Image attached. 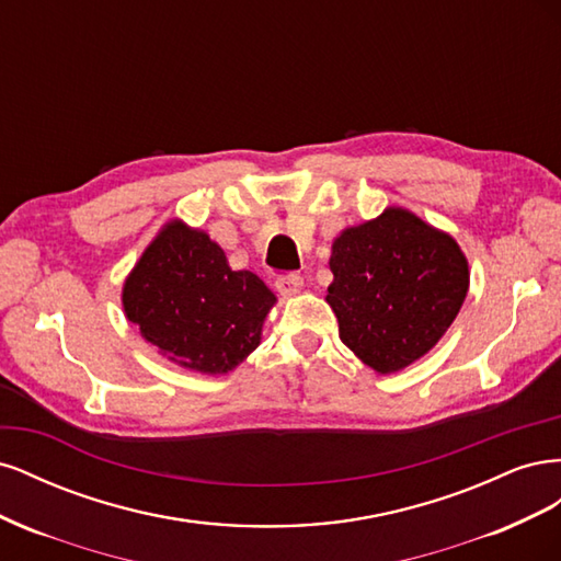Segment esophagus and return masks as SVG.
Masks as SVG:
<instances>
[{"mask_svg":"<svg viewBox=\"0 0 561 561\" xmlns=\"http://www.w3.org/2000/svg\"><path fill=\"white\" fill-rule=\"evenodd\" d=\"M301 285H304V280H301V276H297V274L276 278V287H278V293H280L283 297H295V295L301 290Z\"/></svg>","mask_w":561,"mask_h":561,"instance_id":"esophagus-1","label":"esophagus"}]
</instances>
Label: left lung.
Returning a JSON list of instances; mask_svg holds the SVG:
<instances>
[{"mask_svg": "<svg viewBox=\"0 0 561 561\" xmlns=\"http://www.w3.org/2000/svg\"><path fill=\"white\" fill-rule=\"evenodd\" d=\"M328 304L339 336L379 375L426 355L468 295V260L449 233L404 208L344 229L332 243Z\"/></svg>", "mask_w": 561, "mask_h": 561, "instance_id": "8db88e82", "label": "left lung"}]
</instances>
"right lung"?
<instances>
[{
  "label": "right lung",
  "mask_w": 561,
  "mask_h": 561,
  "mask_svg": "<svg viewBox=\"0 0 561 561\" xmlns=\"http://www.w3.org/2000/svg\"><path fill=\"white\" fill-rule=\"evenodd\" d=\"M122 301L126 318L168 360L227 375L260 346L276 297L252 271H231L206 231L173 219L128 274Z\"/></svg>",
  "instance_id": "obj_1"
}]
</instances>
